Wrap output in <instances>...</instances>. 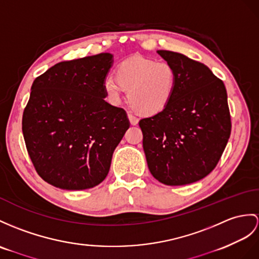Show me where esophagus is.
<instances>
[{"mask_svg":"<svg viewBox=\"0 0 259 259\" xmlns=\"http://www.w3.org/2000/svg\"><path fill=\"white\" fill-rule=\"evenodd\" d=\"M127 117H128V121H130V123H131L132 125H136V124L138 123V119H137V117H135L134 115L127 114Z\"/></svg>","mask_w":259,"mask_h":259,"instance_id":"34e87169","label":"esophagus"}]
</instances>
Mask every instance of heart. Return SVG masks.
<instances>
[{
  "instance_id": "obj_1",
  "label": "heart",
  "mask_w": 259,
  "mask_h": 259,
  "mask_svg": "<svg viewBox=\"0 0 259 259\" xmlns=\"http://www.w3.org/2000/svg\"><path fill=\"white\" fill-rule=\"evenodd\" d=\"M177 73L167 61L144 57L123 60L115 69V79L103 80V92L113 104L121 102L127 91V102L137 114L151 116L165 110L175 96Z\"/></svg>"
}]
</instances>
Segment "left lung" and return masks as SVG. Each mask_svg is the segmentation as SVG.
<instances>
[{"label": "left lung", "instance_id": "1", "mask_svg": "<svg viewBox=\"0 0 259 259\" xmlns=\"http://www.w3.org/2000/svg\"><path fill=\"white\" fill-rule=\"evenodd\" d=\"M157 53L175 68L177 85L165 110L138 123L148 169L163 185L193 184L215 168L228 144V93L205 65L179 53Z\"/></svg>", "mask_w": 259, "mask_h": 259}]
</instances>
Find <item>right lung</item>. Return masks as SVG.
I'll use <instances>...</instances> for the list:
<instances>
[{
	"instance_id": "1",
	"label": "right lung",
	"mask_w": 259,
	"mask_h": 259,
	"mask_svg": "<svg viewBox=\"0 0 259 259\" xmlns=\"http://www.w3.org/2000/svg\"><path fill=\"white\" fill-rule=\"evenodd\" d=\"M112 65L113 55L102 53L59 62L34 80L22 130L31 162L49 185L84 190L108 176L130 127L126 112L104 100Z\"/></svg>"
}]
</instances>
